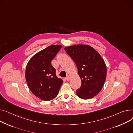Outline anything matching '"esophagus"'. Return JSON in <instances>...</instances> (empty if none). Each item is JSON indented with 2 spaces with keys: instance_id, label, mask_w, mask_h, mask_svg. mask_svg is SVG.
<instances>
[{
  "instance_id": "esophagus-1",
  "label": "esophagus",
  "mask_w": 133,
  "mask_h": 133,
  "mask_svg": "<svg viewBox=\"0 0 133 133\" xmlns=\"http://www.w3.org/2000/svg\"><path fill=\"white\" fill-rule=\"evenodd\" d=\"M65 79H66L67 81H69V79H70V77H69V76H67V77L65 78Z\"/></svg>"
}]
</instances>
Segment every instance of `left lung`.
<instances>
[{
    "instance_id": "8db88e82",
    "label": "left lung",
    "mask_w": 133,
    "mask_h": 133,
    "mask_svg": "<svg viewBox=\"0 0 133 133\" xmlns=\"http://www.w3.org/2000/svg\"><path fill=\"white\" fill-rule=\"evenodd\" d=\"M64 49L75 62L82 81L81 88L76 91L77 96L89 99L97 96L106 78V66L102 57L89 45L75 44Z\"/></svg>"
}]
</instances>
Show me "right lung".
<instances>
[{
    "mask_svg": "<svg viewBox=\"0 0 133 133\" xmlns=\"http://www.w3.org/2000/svg\"><path fill=\"white\" fill-rule=\"evenodd\" d=\"M62 47L61 45H50L34 55L27 63L25 77L28 88L41 100L49 101L55 98L63 83L51 64Z\"/></svg>",
    "mask_w": 133,
    "mask_h": 133,
    "instance_id": "add662e5",
    "label": "right lung"
}]
</instances>
